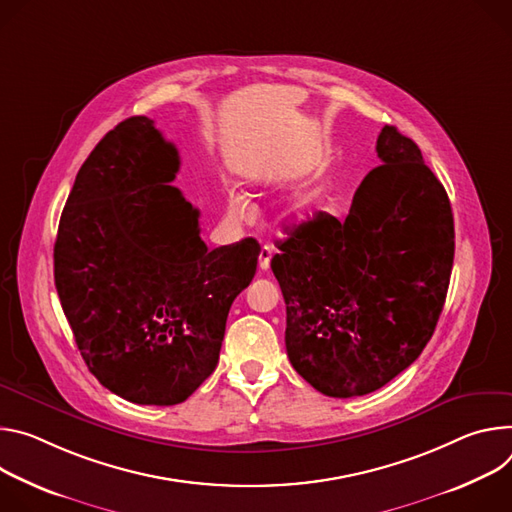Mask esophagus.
<instances>
[{
  "mask_svg": "<svg viewBox=\"0 0 512 512\" xmlns=\"http://www.w3.org/2000/svg\"><path fill=\"white\" fill-rule=\"evenodd\" d=\"M270 258H272V248L270 246H262L260 256H258V268L262 272H266L270 268Z\"/></svg>",
  "mask_w": 512,
  "mask_h": 512,
  "instance_id": "esophagus-1",
  "label": "esophagus"
}]
</instances>
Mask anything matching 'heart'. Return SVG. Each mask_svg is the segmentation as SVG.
<instances>
[{
	"mask_svg": "<svg viewBox=\"0 0 512 512\" xmlns=\"http://www.w3.org/2000/svg\"><path fill=\"white\" fill-rule=\"evenodd\" d=\"M315 199H317V191L315 189L301 187V189H297L293 193L291 203H293L295 209H307V207H311L315 203ZM227 215H230L236 221L248 219L250 203H248V199L242 193H238V191L227 193Z\"/></svg>",
	"mask_w": 512,
	"mask_h": 512,
	"instance_id": "heart-1",
	"label": "heart"
}]
</instances>
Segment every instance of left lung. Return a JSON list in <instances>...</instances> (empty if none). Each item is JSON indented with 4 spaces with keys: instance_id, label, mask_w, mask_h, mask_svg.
<instances>
[{
    "instance_id": "1",
    "label": "left lung",
    "mask_w": 512,
    "mask_h": 512,
    "mask_svg": "<svg viewBox=\"0 0 512 512\" xmlns=\"http://www.w3.org/2000/svg\"><path fill=\"white\" fill-rule=\"evenodd\" d=\"M382 160L346 219L319 211L278 242L287 354L319 392L350 399L409 368L431 339L453 266L447 193L419 146L384 126Z\"/></svg>"
}]
</instances>
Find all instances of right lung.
<instances>
[{
    "mask_svg": "<svg viewBox=\"0 0 512 512\" xmlns=\"http://www.w3.org/2000/svg\"><path fill=\"white\" fill-rule=\"evenodd\" d=\"M179 152L134 116L77 173L54 242V285L89 372L136 405L187 401L215 370L260 246L207 250L199 209L170 183Z\"/></svg>",
    "mask_w": 512,
    "mask_h": 512,
    "instance_id": "right-lung-1",
    "label": "right lung"
}]
</instances>
